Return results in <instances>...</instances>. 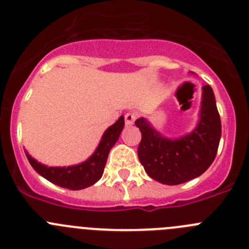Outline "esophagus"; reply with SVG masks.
<instances>
[{
	"instance_id": "obj_1",
	"label": "esophagus",
	"mask_w": 249,
	"mask_h": 249,
	"mask_svg": "<svg viewBox=\"0 0 249 249\" xmlns=\"http://www.w3.org/2000/svg\"><path fill=\"white\" fill-rule=\"evenodd\" d=\"M125 124L126 125H132L136 119V114L134 113H126L125 114Z\"/></svg>"
}]
</instances>
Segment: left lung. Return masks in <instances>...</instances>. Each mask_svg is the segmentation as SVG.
Returning <instances> with one entry per match:
<instances>
[{"label": "left lung", "mask_w": 249, "mask_h": 249, "mask_svg": "<svg viewBox=\"0 0 249 249\" xmlns=\"http://www.w3.org/2000/svg\"><path fill=\"white\" fill-rule=\"evenodd\" d=\"M141 131L138 156L152 179L167 185L182 184L199 177L213 162L221 139V120L213 88L203 87L200 120L192 134L177 139L161 136L147 120L135 122Z\"/></svg>", "instance_id": "obj_1"}]
</instances>
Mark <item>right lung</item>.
<instances>
[{
    "mask_svg": "<svg viewBox=\"0 0 249 249\" xmlns=\"http://www.w3.org/2000/svg\"><path fill=\"white\" fill-rule=\"evenodd\" d=\"M124 127V117H120L115 124L106 130L96 152L83 163L72 167H46L39 163L25 152L29 163L41 177L59 187L71 190L85 189L101 179L104 172L109 151L118 141Z\"/></svg>",
    "mask_w": 249,
    "mask_h": 249,
    "instance_id": "obj_1",
    "label": "right lung"
}]
</instances>
